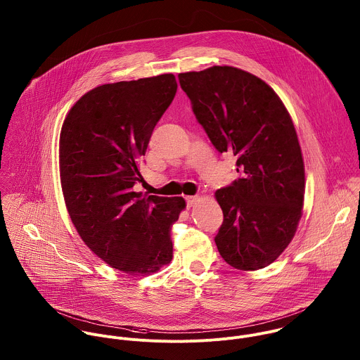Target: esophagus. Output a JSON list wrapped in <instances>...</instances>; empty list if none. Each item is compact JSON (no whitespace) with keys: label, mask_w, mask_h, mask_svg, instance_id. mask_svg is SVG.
<instances>
[{"label":"esophagus","mask_w":360,"mask_h":360,"mask_svg":"<svg viewBox=\"0 0 360 360\" xmlns=\"http://www.w3.org/2000/svg\"><path fill=\"white\" fill-rule=\"evenodd\" d=\"M185 200H186V206H188V207H192V206L198 202V198H196V196H186Z\"/></svg>","instance_id":"esophagus-1"}]
</instances>
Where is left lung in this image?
Returning a JSON list of instances; mask_svg holds the SVG:
<instances>
[{"label": "left lung", "mask_w": 360, "mask_h": 360, "mask_svg": "<svg viewBox=\"0 0 360 360\" xmlns=\"http://www.w3.org/2000/svg\"><path fill=\"white\" fill-rule=\"evenodd\" d=\"M192 110L220 153L237 157L240 178L216 191L221 258L240 271L272 264L297 230L304 162L292 117L261 78L230 65L178 74Z\"/></svg>", "instance_id": "8db88e82"}]
</instances>
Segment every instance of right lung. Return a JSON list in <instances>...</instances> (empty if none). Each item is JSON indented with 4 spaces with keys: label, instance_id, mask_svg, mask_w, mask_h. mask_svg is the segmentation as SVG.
<instances>
[{
    "label": "right lung",
    "instance_id": "1",
    "mask_svg": "<svg viewBox=\"0 0 360 360\" xmlns=\"http://www.w3.org/2000/svg\"><path fill=\"white\" fill-rule=\"evenodd\" d=\"M174 74L99 85L70 109L60 133V179L70 219L86 247L127 275L172 259L171 227L184 198L141 196L139 162L176 94Z\"/></svg>",
    "mask_w": 360,
    "mask_h": 360
}]
</instances>
